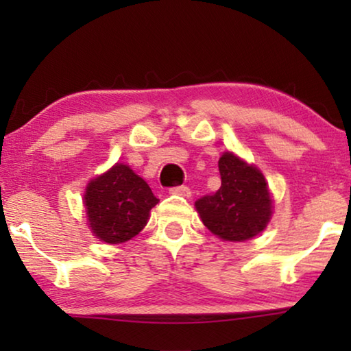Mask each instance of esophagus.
I'll return each mask as SVG.
<instances>
[{
    "instance_id": "esophagus-1",
    "label": "esophagus",
    "mask_w": 351,
    "mask_h": 351,
    "mask_svg": "<svg viewBox=\"0 0 351 351\" xmlns=\"http://www.w3.org/2000/svg\"><path fill=\"white\" fill-rule=\"evenodd\" d=\"M171 193L174 195H180V196H185V198H190L191 196V191L186 185H177V186H172V189L169 190Z\"/></svg>"
}]
</instances>
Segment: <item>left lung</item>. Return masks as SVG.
<instances>
[{"label": "left lung", "instance_id": "1", "mask_svg": "<svg viewBox=\"0 0 351 351\" xmlns=\"http://www.w3.org/2000/svg\"><path fill=\"white\" fill-rule=\"evenodd\" d=\"M219 172L220 189L195 203L201 220L225 241L254 238L271 217L270 191L262 172L230 152L219 160Z\"/></svg>", "mask_w": 351, "mask_h": 351}]
</instances>
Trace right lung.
Returning <instances> with one entry per match:
<instances>
[{
	"label": "right lung",
	"instance_id": "add662e5",
	"mask_svg": "<svg viewBox=\"0 0 351 351\" xmlns=\"http://www.w3.org/2000/svg\"><path fill=\"white\" fill-rule=\"evenodd\" d=\"M158 198L147 182L126 165L113 166L90 180L84 195L86 214L95 237L108 244L124 243L145 227Z\"/></svg>",
	"mask_w": 351,
	"mask_h": 351
}]
</instances>
